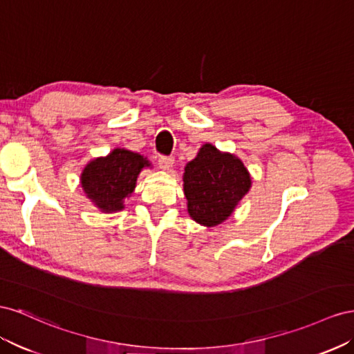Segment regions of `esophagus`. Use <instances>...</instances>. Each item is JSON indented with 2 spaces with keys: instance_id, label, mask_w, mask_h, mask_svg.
I'll list each match as a JSON object with an SVG mask.
<instances>
[{
  "instance_id": "1",
  "label": "esophagus",
  "mask_w": 354,
  "mask_h": 354,
  "mask_svg": "<svg viewBox=\"0 0 354 354\" xmlns=\"http://www.w3.org/2000/svg\"><path fill=\"white\" fill-rule=\"evenodd\" d=\"M175 163V158L174 157H160L158 158V166L161 170H170L171 166Z\"/></svg>"
}]
</instances>
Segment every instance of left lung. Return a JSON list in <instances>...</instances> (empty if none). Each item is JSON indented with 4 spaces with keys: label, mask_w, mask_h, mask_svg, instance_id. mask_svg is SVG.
<instances>
[{
    "label": "left lung",
    "mask_w": 354,
    "mask_h": 354,
    "mask_svg": "<svg viewBox=\"0 0 354 354\" xmlns=\"http://www.w3.org/2000/svg\"><path fill=\"white\" fill-rule=\"evenodd\" d=\"M183 180L188 215L207 228L227 221L252 187L243 161L212 144H205L188 161Z\"/></svg>",
    "instance_id": "left-lung-1"
}]
</instances>
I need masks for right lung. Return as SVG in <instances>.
<instances>
[{"instance_id":"obj_1","label":"right lung","mask_w":354,"mask_h":354,"mask_svg":"<svg viewBox=\"0 0 354 354\" xmlns=\"http://www.w3.org/2000/svg\"><path fill=\"white\" fill-rule=\"evenodd\" d=\"M147 167H153L147 157L126 148H114L108 156L88 161L80 175V185L100 212L115 214L124 209L139 174Z\"/></svg>"}]
</instances>
